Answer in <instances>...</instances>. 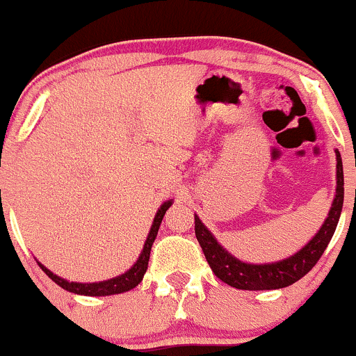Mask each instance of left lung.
Instances as JSON below:
<instances>
[{
    "label": "left lung",
    "mask_w": 356,
    "mask_h": 356,
    "mask_svg": "<svg viewBox=\"0 0 356 356\" xmlns=\"http://www.w3.org/2000/svg\"><path fill=\"white\" fill-rule=\"evenodd\" d=\"M336 161H338L336 164L338 181H336V197L332 200L330 216L324 220L323 227L319 229L314 238L309 241L299 253L290 256L284 261L270 263V265H250V263L239 261L213 239L209 229L195 216V236H197L198 244L202 246V251H204L216 277L227 285L241 290H273L296 284L305 273L314 268V265L319 261L324 250L330 244L336 225H338L339 216H341L345 188H343V163L338 151H336Z\"/></svg>",
    "instance_id": "left-lung-1"
}]
</instances>
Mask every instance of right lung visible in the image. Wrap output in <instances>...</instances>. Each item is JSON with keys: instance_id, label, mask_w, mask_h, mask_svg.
<instances>
[{"instance_id": "1", "label": "right lung", "mask_w": 356, "mask_h": 356, "mask_svg": "<svg viewBox=\"0 0 356 356\" xmlns=\"http://www.w3.org/2000/svg\"><path fill=\"white\" fill-rule=\"evenodd\" d=\"M170 205H171V200L164 202V204L161 205V209L158 210V213H156V217H154V222H152L151 231H149L146 244H144L143 253H140V256H139V259H137L136 265H134L131 270L125 271V273L120 275V277L112 278V280H106V282H100V284H76V282L63 280V278L57 277V275L52 273L51 270L45 268V266L40 265V263H39V266L45 271V275H47L51 280H54L57 285L63 286L64 290H70V292H72V293L100 297V296H113V293L127 292V290H131V289H134V286L139 285L140 280H143L144 273H146L152 243H154L156 236H158L159 225H161L164 213H166V210L170 209Z\"/></svg>"}]
</instances>
